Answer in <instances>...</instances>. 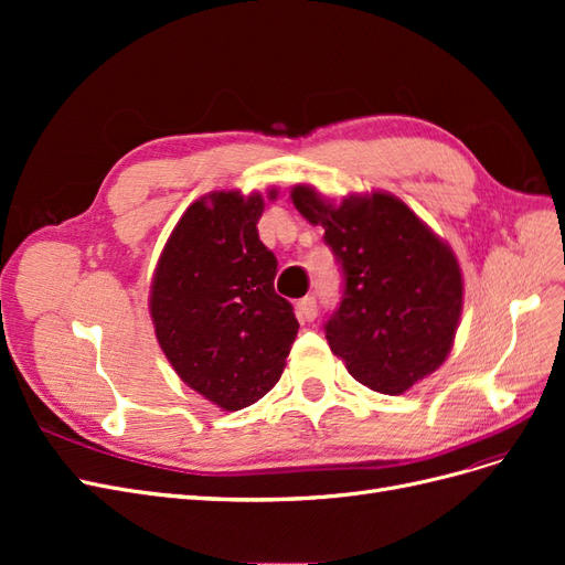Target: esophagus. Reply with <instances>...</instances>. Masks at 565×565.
<instances>
[{
  "label": "esophagus",
  "instance_id": "34e87169",
  "mask_svg": "<svg viewBox=\"0 0 565 565\" xmlns=\"http://www.w3.org/2000/svg\"><path fill=\"white\" fill-rule=\"evenodd\" d=\"M297 316L303 320V322H311L316 316H318V301L316 297H303L297 301Z\"/></svg>",
  "mask_w": 565,
  "mask_h": 565
}]
</instances>
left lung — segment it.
<instances>
[{
    "label": "left lung",
    "mask_w": 565,
    "mask_h": 565,
    "mask_svg": "<svg viewBox=\"0 0 565 565\" xmlns=\"http://www.w3.org/2000/svg\"><path fill=\"white\" fill-rule=\"evenodd\" d=\"M303 218L324 228L344 270V297L324 322L334 355L363 386L398 396L446 361L461 316V270L450 245L388 193L341 204L295 185Z\"/></svg>",
    "instance_id": "1"
}]
</instances>
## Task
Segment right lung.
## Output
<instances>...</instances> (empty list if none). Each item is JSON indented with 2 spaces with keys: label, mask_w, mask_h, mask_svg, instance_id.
<instances>
[{
  "label": "right lung",
  "mask_w": 565,
  "mask_h": 565,
  "mask_svg": "<svg viewBox=\"0 0 565 565\" xmlns=\"http://www.w3.org/2000/svg\"><path fill=\"white\" fill-rule=\"evenodd\" d=\"M278 191L270 188L268 200ZM262 193L218 191L183 212L150 285L156 337L179 377L221 409L278 384L299 322L276 295L278 259L256 224Z\"/></svg>",
  "instance_id": "1"
}]
</instances>
